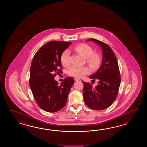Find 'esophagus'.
Here are the masks:
<instances>
[{
	"instance_id": "34e87169",
	"label": "esophagus",
	"mask_w": 147,
	"mask_h": 147,
	"mask_svg": "<svg viewBox=\"0 0 147 147\" xmlns=\"http://www.w3.org/2000/svg\"><path fill=\"white\" fill-rule=\"evenodd\" d=\"M74 80H75V81H78L80 80V79H78V78H75V79H74Z\"/></svg>"
}]
</instances>
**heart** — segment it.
Returning <instances> with one entry per match:
<instances>
[{
    "label": "heart",
    "instance_id": "1",
    "mask_svg": "<svg viewBox=\"0 0 147 147\" xmlns=\"http://www.w3.org/2000/svg\"><path fill=\"white\" fill-rule=\"evenodd\" d=\"M75 50L81 56L87 59L88 64L92 69H97L100 66L101 58L98 53H94V50L87 44H80L75 47ZM61 62L63 66H69L70 64V52L66 50L63 52L60 57ZM68 74L72 77L81 78L90 72L89 68L86 66H72L68 70Z\"/></svg>",
    "mask_w": 147,
    "mask_h": 147
}]
</instances>
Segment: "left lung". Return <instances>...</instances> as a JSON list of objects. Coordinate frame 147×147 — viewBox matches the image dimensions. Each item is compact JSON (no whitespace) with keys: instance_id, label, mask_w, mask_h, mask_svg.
<instances>
[{"instance_id":"left-lung-1","label":"left lung","mask_w":147,"mask_h":147,"mask_svg":"<svg viewBox=\"0 0 147 147\" xmlns=\"http://www.w3.org/2000/svg\"><path fill=\"white\" fill-rule=\"evenodd\" d=\"M102 49V60L96 72L89 77L93 81L97 80L98 84L95 88L92 84L82 81L84 84L83 96L84 102L89 108L96 110L107 108L115 101L118 93L121 78L118 61L111 48L107 45L91 38Z\"/></svg>"}]
</instances>
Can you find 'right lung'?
Here are the masks:
<instances>
[{"label": "right lung", "mask_w": 147, "mask_h": 147, "mask_svg": "<svg viewBox=\"0 0 147 147\" xmlns=\"http://www.w3.org/2000/svg\"><path fill=\"white\" fill-rule=\"evenodd\" d=\"M71 42L51 41L38 50L31 62L29 86L34 99L44 111L55 113L66 105L75 81L67 77L61 84L54 79L61 68L60 57Z\"/></svg>", "instance_id": "obj_1"}]
</instances>
